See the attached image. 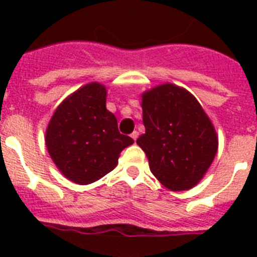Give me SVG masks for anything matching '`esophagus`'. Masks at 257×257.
Masks as SVG:
<instances>
[{
    "label": "esophagus",
    "mask_w": 257,
    "mask_h": 257,
    "mask_svg": "<svg viewBox=\"0 0 257 257\" xmlns=\"http://www.w3.org/2000/svg\"><path fill=\"white\" fill-rule=\"evenodd\" d=\"M131 138H133L134 142H135V140L138 139V138H139V133H138V131H134V133L131 134Z\"/></svg>",
    "instance_id": "esophagus-1"
}]
</instances>
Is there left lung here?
<instances>
[{"label":"left lung","mask_w":257,"mask_h":257,"mask_svg":"<svg viewBox=\"0 0 257 257\" xmlns=\"http://www.w3.org/2000/svg\"><path fill=\"white\" fill-rule=\"evenodd\" d=\"M145 134L136 140L156 179L174 192L203 179L217 153L219 139L210 117L188 90L162 83L142 94Z\"/></svg>","instance_id":"obj_1"}]
</instances>
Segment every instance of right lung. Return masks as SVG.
<instances>
[{"label":"right lung","mask_w":257,"mask_h":257,"mask_svg":"<svg viewBox=\"0 0 257 257\" xmlns=\"http://www.w3.org/2000/svg\"><path fill=\"white\" fill-rule=\"evenodd\" d=\"M106 87L90 82L65 97L52 114L45 135L51 160L68 180L87 185L105 176L119 154L134 143L118 131L106 109Z\"/></svg>","instance_id":"right-lung-1"}]
</instances>
